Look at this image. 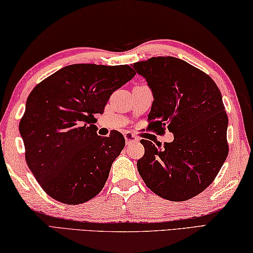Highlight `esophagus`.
<instances>
[{
    "label": "esophagus",
    "instance_id": "obj_1",
    "mask_svg": "<svg viewBox=\"0 0 253 253\" xmlns=\"http://www.w3.org/2000/svg\"><path fill=\"white\" fill-rule=\"evenodd\" d=\"M124 139H126V144L134 143V142L138 141V139H136V136H135L133 133H132V132H130V131L124 132Z\"/></svg>",
    "mask_w": 253,
    "mask_h": 253
}]
</instances>
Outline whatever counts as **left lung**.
Segmentation results:
<instances>
[{
  "label": "left lung",
  "instance_id": "1",
  "mask_svg": "<svg viewBox=\"0 0 253 253\" xmlns=\"http://www.w3.org/2000/svg\"><path fill=\"white\" fill-rule=\"evenodd\" d=\"M133 68L154 94L148 127L173 133L163 148L140 141L144 155L138 171L165 200H190L213 183L229 154V119L220 89L208 74L175 57H152Z\"/></svg>",
  "mask_w": 253,
  "mask_h": 253
}]
</instances>
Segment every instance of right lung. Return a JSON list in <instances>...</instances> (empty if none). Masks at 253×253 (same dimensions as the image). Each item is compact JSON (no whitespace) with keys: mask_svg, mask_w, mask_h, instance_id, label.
Instances as JSON below:
<instances>
[{"mask_svg":"<svg viewBox=\"0 0 253 253\" xmlns=\"http://www.w3.org/2000/svg\"><path fill=\"white\" fill-rule=\"evenodd\" d=\"M134 75L127 65L75 64L31 90L19 130L28 167L53 200L82 204L104 187L126 140L119 131L97 135L94 114Z\"/></svg>","mask_w":253,"mask_h":253,"instance_id":"add662e5","label":"right lung"}]
</instances>
